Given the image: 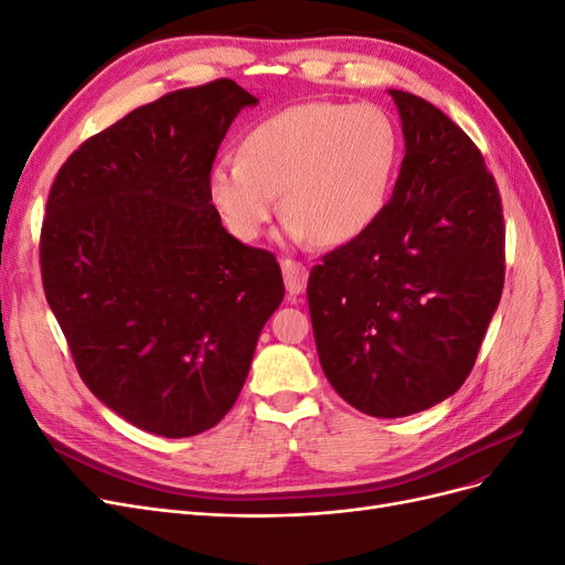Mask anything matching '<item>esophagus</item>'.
<instances>
[{"label":"esophagus","mask_w":565,"mask_h":565,"mask_svg":"<svg viewBox=\"0 0 565 565\" xmlns=\"http://www.w3.org/2000/svg\"><path fill=\"white\" fill-rule=\"evenodd\" d=\"M282 278H285V287L289 295H301L306 289V282H309V268L303 264L295 262V259H282Z\"/></svg>","instance_id":"obj_1"}]
</instances>
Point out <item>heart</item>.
Listing matches in <instances>:
<instances>
[{
  "mask_svg": "<svg viewBox=\"0 0 565 565\" xmlns=\"http://www.w3.org/2000/svg\"><path fill=\"white\" fill-rule=\"evenodd\" d=\"M398 158L401 136L382 108L311 100L254 122L241 158L210 167L207 195L245 243L262 235L282 193L289 233L339 247L380 218Z\"/></svg>",
  "mask_w": 565,
  "mask_h": 565,
  "instance_id": "heart-1",
  "label": "heart"
}]
</instances>
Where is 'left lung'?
Instances as JSON below:
<instances>
[{
    "label": "left lung",
    "instance_id": "obj_1",
    "mask_svg": "<svg viewBox=\"0 0 565 565\" xmlns=\"http://www.w3.org/2000/svg\"><path fill=\"white\" fill-rule=\"evenodd\" d=\"M388 94L405 136L393 195L306 287L324 377L384 419L465 384L504 287L502 200L481 150L429 100Z\"/></svg>",
    "mask_w": 565,
    "mask_h": 565
}]
</instances>
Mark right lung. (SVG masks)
Masks as SVG:
<instances>
[{
    "label": "right lung",
    "mask_w": 565,
    "mask_h": 565,
    "mask_svg": "<svg viewBox=\"0 0 565 565\" xmlns=\"http://www.w3.org/2000/svg\"><path fill=\"white\" fill-rule=\"evenodd\" d=\"M233 79L125 115L63 162L46 200V301L82 382L143 431L185 438L226 417L285 297L276 256L221 226L216 150L245 106Z\"/></svg>",
    "instance_id": "1"
}]
</instances>
